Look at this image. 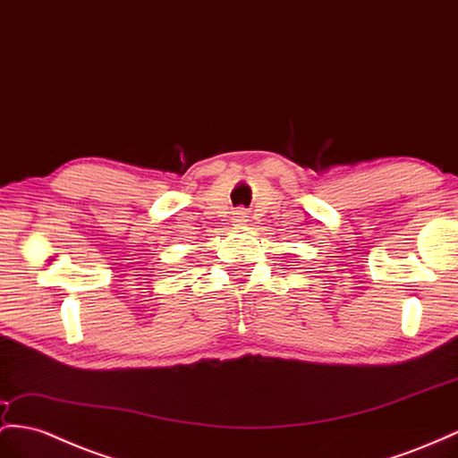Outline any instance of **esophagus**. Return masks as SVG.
I'll use <instances>...</instances> for the list:
<instances>
[{
    "instance_id": "1",
    "label": "esophagus",
    "mask_w": 458,
    "mask_h": 458,
    "mask_svg": "<svg viewBox=\"0 0 458 458\" xmlns=\"http://www.w3.org/2000/svg\"><path fill=\"white\" fill-rule=\"evenodd\" d=\"M232 222H233V226H243V225H248V213H245V210H236V213H233V216H232Z\"/></svg>"
}]
</instances>
